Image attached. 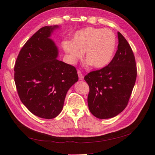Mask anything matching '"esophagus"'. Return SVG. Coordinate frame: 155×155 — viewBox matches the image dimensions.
<instances>
[{"label":"esophagus","instance_id":"esophagus-1","mask_svg":"<svg viewBox=\"0 0 155 155\" xmlns=\"http://www.w3.org/2000/svg\"><path fill=\"white\" fill-rule=\"evenodd\" d=\"M77 73H78V78H79V80L83 81L84 79V76L83 75V74H82V72H81L80 70H78Z\"/></svg>","mask_w":155,"mask_h":155}]
</instances>
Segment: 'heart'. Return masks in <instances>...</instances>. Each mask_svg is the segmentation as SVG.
<instances>
[{"mask_svg": "<svg viewBox=\"0 0 155 155\" xmlns=\"http://www.w3.org/2000/svg\"><path fill=\"white\" fill-rule=\"evenodd\" d=\"M116 37L110 29L87 27L74 33L72 41H64V50L72 62L85 58L93 67L103 68L113 59L116 49Z\"/></svg>", "mask_w": 155, "mask_h": 155, "instance_id": "b5f03b06", "label": "heart"}]
</instances>
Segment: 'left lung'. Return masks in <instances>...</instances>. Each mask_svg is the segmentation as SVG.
<instances>
[{"label": "left lung", "mask_w": 155, "mask_h": 155, "mask_svg": "<svg viewBox=\"0 0 155 155\" xmlns=\"http://www.w3.org/2000/svg\"><path fill=\"white\" fill-rule=\"evenodd\" d=\"M117 36V50L111 62L84 77L89 86V109L99 119L114 117L126 108L137 76L132 48L120 32Z\"/></svg>", "instance_id": "1"}]
</instances>
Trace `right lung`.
I'll use <instances>...</instances> for the list:
<instances>
[{"instance_id": "right-lung-1", "label": "right lung", "mask_w": 155, "mask_h": 155, "mask_svg": "<svg viewBox=\"0 0 155 155\" xmlns=\"http://www.w3.org/2000/svg\"><path fill=\"white\" fill-rule=\"evenodd\" d=\"M58 27L45 26L34 33L21 48L14 68L21 102L45 119L58 116L67 91L78 80L74 66L57 60L58 50L50 37Z\"/></svg>"}]
</instances>
